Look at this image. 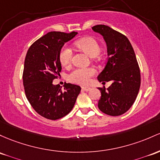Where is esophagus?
I'll return each instance as SVG.
<instances>
[{"mask_svg": "<svg viewBox=\"0 0 160 160\" xmlns=\"http://www.w3.org/2000/svg\"><path fill=\"white\" fill-rule=\"evenodd\" d=\"M82 89H83V90H85V91H89L91 89V88L90 87H82Z\"/></svg>", "mask_w": 160, "mask_h": 160, "instance_id": "obj_1", "label": "esophagus"}]
</instances>
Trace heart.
Instances as JSON below:
<instances>
[{"label":"heart","instance_id":"b5f03b06","mask_svg":"<svg viewBox=\"0 0 160 160\" xmlns=\"http://www.w3.org/2000/svg\"><path fill=\"white\" fill-rule=\"evenodd\" d=\"M77 48L84 51L91 57L96 56L99 53L101 48L97 40L92 37H85L80 38L75 42ZM72 51L68 46L64 45L61 49L59 53V61L61 65L64 68H68L71 65L72 61ZM96 71L93 68H76L73 70L68 75V79L73 83L86 85L89 82L90 78L96 74Z\"/></svg>","mask_w":160,"mask_h":160}]
</instances>
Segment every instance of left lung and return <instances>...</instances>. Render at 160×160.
I'll return each instance as SVG.
<instances>
[{
	"mask_svg": "<svg viewBox=\"0 0 160 160\" xmlns=\"http://www.w3.org/2000/svg\"><path fill=\"white\" fill-rule=\"evenodd\" d=\"M92 29L103 36L108 55L98 80L112 82L108 88H98L101 92L98 107L106 115L118 116L128 111L138 96L140 87L139 65L132 45L124 35L106 25H96Z\"/></svg>",
	"mask_w": 160,
	"mask_h": 160,
	"instance_id": "8db88e82",
	"label": "left lung"
}]
</instances>
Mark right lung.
Instances as JSON below:
<instances>
[{"mask_svg": "<svg viewBox=\"0 0 160 160\" xmlns=\"http://www.w3.org/2000/svg\"><path fill=\"white\" fill-rule=\"evenodd\" d=\"M77 34L49 32L32 44L26 53L22 73L26 96L35 111L47 119L57 120L68 115L81 90L74 84H64L62 89L52 83L61 71V49Z\"/></svg>", "mask_w": 160, "mask_h": 160, "instance_id": "1", "label": "right lung"}]
</instances>
